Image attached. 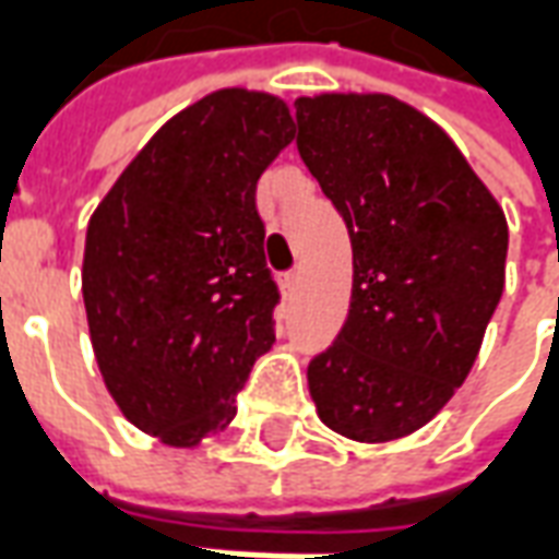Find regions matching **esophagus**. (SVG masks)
<instances>
[{"label":"esophagus","instance_id":"34e87169","mask_svg":"<svg viewBox=\"0 0 559 559\" xmlns=\"http://www.w3.org/2000/svg\"><path fill=\"white\" fill-rule=\"evenodd\" d=\"M281 287H284V293L296 290V287H299V272H287V275L281 278Z\"/></svg>","mask_w":559,"mask_h":559}]
</instances>
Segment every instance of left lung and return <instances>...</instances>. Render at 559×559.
<instances>
[{
    "mask_svg": "<svg viewBox=\"0 0 559 559\" xmlns=\"http://www.w3.org/2000/svg\"><path fill=\"white\" fill-rule=\"evenodd\" d=\"M299 155L353 245L350 311L308 365L317 416L389 443L467 380L503 296L509 227L443 128L392 95L296 98Z\"/></svg>",
    "mask_w": 559,
    "mask_h": 559,
    "instance_id": "left-lung-1",
    "label": "left lung"
}]
</instances>
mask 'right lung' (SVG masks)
I'll return each mask as SVG.
<instances>
[{"instance_id": "1", "label": "right lung", "mask_w": 559, "mask_h": 559, "mask_svg": "<svg viewBox=\"0 0 559 559\" xmlns=\"http://www.w3.org/2000/svg\"><path fill=\"white\" fill-rule=\"evenodd\" d=\"M293 138L275 95L212 92L164 122L92 212V350L119 411L160 443L194 449L224 431L275 344L281 296L254 194Z\"/></svg>"}]
</instances>
